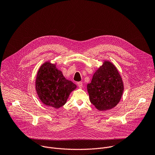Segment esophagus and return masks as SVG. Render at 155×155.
I'll return each mask as SVG.
<instances>
[{"instance_id": "34e87169", "label": "esophagus", "mask_w": 155, "mask_h": 155, "mask_svg": "<svg viewBox=\"0 0 155 155\" xmlns=\"http://www.w3.org/2000/svg\"><path fill=\"white\" fill-rule=\"evenodd\" d=\"M77 84H78V87L80 88H82V87H83V82L79 81V82L77 83Z\"/></svg>"}]
</instances>
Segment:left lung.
Returning a JSON list of instances; mask_svg holds the SVG:
<instances>
[{"label": "left lung", "instance_id": "obj_1", "mask_svg": "<svg viewBox=\"0 0 155 155\" xmlns=\"http://www.w3.org/2000/svg\"><path fill=\"white\" fill-rule=\"evenodd\" d=\"M87 90L91 103L99 111L114 108L124 91L123 81L115 65L104 61L94 74L91 82L87 84Z\"/></svg>", "mask_w": 155, "mask_h": 155}]
</instances>
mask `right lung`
Wrapping results in <instances>:
<instances>
[{
    "label": "right lung",
    "mask_w": 155,
    "mask_h": 155,
    "mask_svg": "<svg viewBox=\"0 0 155 155\" xmlns=\"http://www.w3.org/2000/svg\"><path fill=\"white\" fill-rule=\"evenodd\" d=\"M76 84L66 79L56 68V64L50 61L43 63L38 69L35 90L41 102L47 106L59 108L68 101Z\"/></svg>",
    "instance_id": "1"
}]
</instances>
